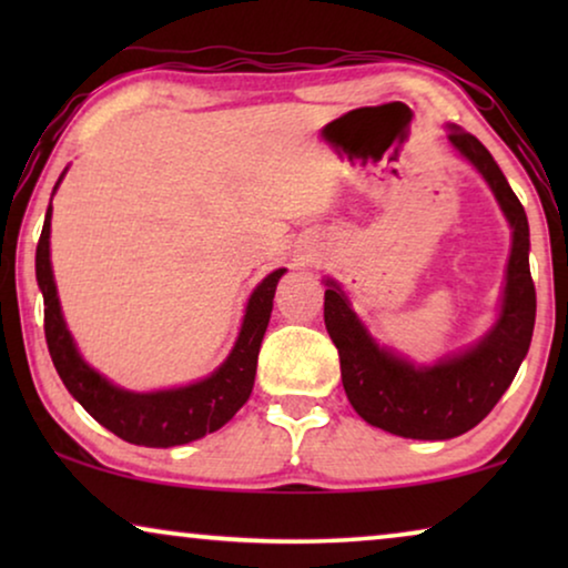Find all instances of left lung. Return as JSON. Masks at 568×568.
Wrapping results in <instances>:
<instances>
[{"mask_svg":"<svg viewBox=\"0 0 568 568\" xmlns=\"http://www.w3.org/2000/svg\"><path fill=\"white\" fill-rule=\"evenodd\" d=\"M449 142L491 185L511 227V255L504 302L494 328L468 352L432 367H414L379 348L348 305L336 282L325 290V328L338 348L346 398L364 422L408 439H453L484 422L515 379L535 328V284L530 276L527 214L491 152L460 126Z\"/></svg>","mask_w":568,"mask_h":568,"instance_id":"obj_1","label":"left lung"}]
</instances>
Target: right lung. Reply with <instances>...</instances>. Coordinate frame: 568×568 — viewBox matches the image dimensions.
I'll use <instances>...</instances> for the list:
<instances>
[{
	"instance_id": "right-lung-1",
	"label": "right lung",
	"mask_w": 568,
	"mask_h": 568,
	"mask_svg": "<svg viewBox=\"0 0 568 568\" xmlns=\"http://www.w3.org/2000/svg\"><path fill=\"white\" fill-rule=\"evenodd\" d=\"M64 178V173H61ZM59 178V181H61ZM59 185V183H57ZM53 185V191H57ZM51 204L45 212L43 232L36 247V278L43 292V331L49 354L67 390L82 403V408L111 429L115 437L142 447H175L201 439L204 434L222 429L232 416L251 398L258 367V352L266 333L274 294L284 268H276L255 286L247 300L243 328L227 359L201 383L173 387L158 393H131L108 383L103 375L88 367L69 336L64 315H61L57 284H53L51 253Z\"/></svg>"
}]
</instances>
